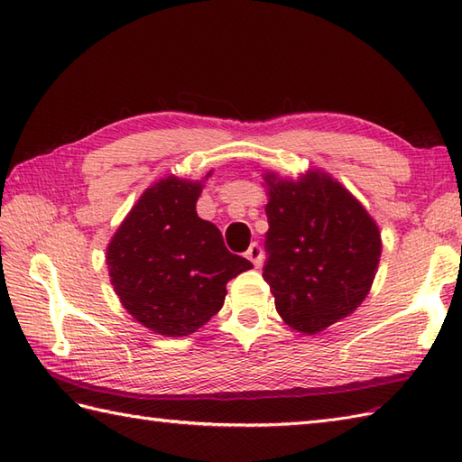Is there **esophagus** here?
Masks as SVG:
<instances>
[{
	"mask_svg": "<svg viewBox=\"0 0 462 462\" xmlns=\"http://www.w3.org/2000/svg\"><path fill=\"white\" fill-rule=\"evenodd\" d=\"M246 258H248V260H250L256 268H260V266H262V262H263V252H262V248H260V244H258V242H254L252 246L246 250Z\"/></svg>",
	"mask_w": 462,
	"mask_h": 462,
	"instance_id": "esophagus-1",
	"label": "esophagus"
}]
</instances>
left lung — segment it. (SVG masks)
<instances>
[{
    "instance_id": "left-lung-1",
    "label": "left lung",
    "mask_w": 462,
    "mask_h": 462,
    "mask_svg": "<svg viewBox=\"0 0 462 462\" xmlns=\"http://www.w3.org/2000/svg\"><path fill=\"white\" fill-rule=\"evenodd\" d=\"M263 280L290 328L318 333L359 308L375 278L381 234L367 210L329 174L298 180L266 172Z\"/></svg>"
}]
</instances>
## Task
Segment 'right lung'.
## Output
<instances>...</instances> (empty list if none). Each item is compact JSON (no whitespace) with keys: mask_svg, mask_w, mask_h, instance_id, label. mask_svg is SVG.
Returning a JSON list of instances; mask_svg holds the SVG:
<instances>
[{"mask_svg":"<svg viewBox=\"0 0 462 462\" xmlns=\"http://www.w3.org/2000/svg\"><path fill=\"white\" fill-rule=\"evenodd\" d=\"M200 190V182L176 176L154 182L106 248L116 296L159 336L186 337L202 328L220 311L226 283L252 268L228 252L212 222L199 218Z\"/></svg>","mask_w":462,"mask_h":462,"instance_id":"1","label":"right lung"}]
</instances>
